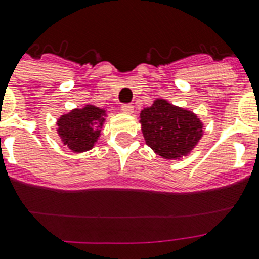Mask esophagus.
Instances as JSON below:
<instances>
[{
    "mask_svg": "<svg viewBox=\"0 0 259 259\" xmlns=\"http://www.w3.org/2000/svg\"><path fill=\"white\" fill-rule=\"evenodd\" d=\"M122 111H123V113H125V114H132V113H134V106H132V105H130V104L122 105Z\"/></svg>",
    "mask_w": 259,
    "mask_h": 259,
    "instance_id": "1",
    "label": "esophagus"
}]
</instances>
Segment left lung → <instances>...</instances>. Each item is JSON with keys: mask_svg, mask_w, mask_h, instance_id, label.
Masks as SVG:
<instances>
[{"mask_svg": "<svg viewBox=\"0 0 259 259\" xmlns=\"http://www.w3.org/2000/svg\"><path fill=\"white\" fill-rule=\"evenodd\" d=\"M145 143L164 159L188 155L203 135V124L189 110L158 98L140 113Z\"/></svg>", "mask_w": 259, "mask_h": 259, "instance_id": "left-lung-1", "label": "left lung"}]
</instances>
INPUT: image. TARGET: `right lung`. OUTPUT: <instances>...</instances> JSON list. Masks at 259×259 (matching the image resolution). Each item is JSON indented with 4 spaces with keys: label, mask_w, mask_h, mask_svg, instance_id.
Here are the masks:
<instances>
[{
    "label": "right lung",
    "mask_w": 259,
    "mask_h": 259,
    "mask_svg": "<svg viewBox=\"0 0 259 259\" xmlns=\"http://www.w3.org/2000/svg\"><path fill=\"white\" fill-rule=\"evenodd\" d=\"M106 110L95 105L71 110L57 120L58 135L62 143L75 153L92 149L101 135Z\"/></svg>",
    "instance_id": "right-lung-1"
}]
</instances>
